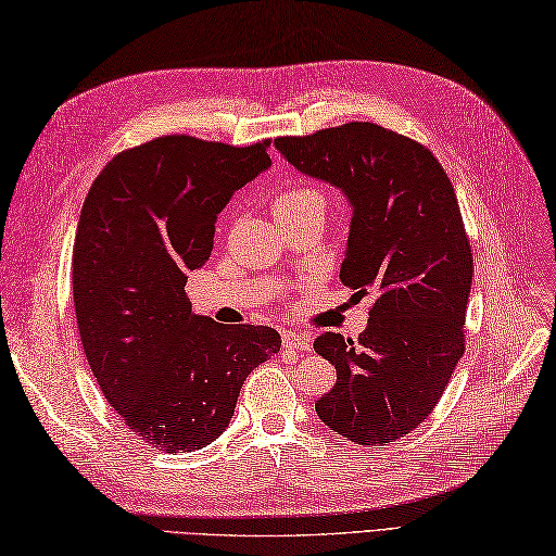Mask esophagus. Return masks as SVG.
I'll list each match as a JSON object with an SVG mask.
<instances>
[{"label": "esophagus", "mask_w": 556, "mask_h": 556, "mask_svg": "<svg viewBox=\"0 0 556 556\" xmlns=\"http://www.w3.org/2000/svg\"><path fill=\"white\" fill-rule=\"evenodd\" d=\"M282 349L288 351H311V337L302 332L282 330Z\"/></svg>", "instance_id": "obj_1"}]
</instances>
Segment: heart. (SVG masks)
I'll use <instances>...</instances> for the list:
<instances>
[{
	"mask_svg": "<svg viewBox=\"0 0 556 556\" xmlns=\"http://www.w3.org/2000/svg\"><path fill=\"white\" fill-rule=\"evenodd\" d=\"M306 202H323V205H325V198H323L318 188H311V186L288 188V191H282L274 200H270V210H274L276 216H280V214H286L294 207L306 205Z\"/></svg>",
	"mask_w": 556,
	"mask_h": 556,
	"instance_id": "heart-1",
	"label": "heart"
}]
</instances>
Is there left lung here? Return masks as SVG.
Returning a JSON list of instances; mask_svg holds the SVG:
<instances>
[{"mask_svg":"<svg viewBox=\"0 0 556 556\" xmlns=\"http://www.w3.org/2000/svg\"><path fill=\"white\" fill-rule=\"evenodd\" d=\"M276 146L354 205L340 278L372 296L358 340L325 332L314 342L337 368L316 413L349 441L387 445L425 422L465 354L473 256L453 184L427 146L375 122Z\"/></svg>","mask_w":556,"mask_h":556,"instance_id":"1","label":"left lung"}]
</instances>
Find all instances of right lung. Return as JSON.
<instances>
[{
	"label": "right lung",
	"instance_id": "1",
	"mask_svg": "<svg viewBox=\"0 0 556 556\" xmlns=\"http://www.w3.org/2000/svg\"><path fill=\"white\" fill-rule=\"evenodd\" d=\"M268 146L157 137L108 162L79 212V340L108 403L157 451L222 437L245 377L280 351L274 328H226L193 314L184 290L210 260L216 214L270 165Z\"/></svg>",
	"mask_w": 556,
	"mask_h": 556
}]
</instances>
